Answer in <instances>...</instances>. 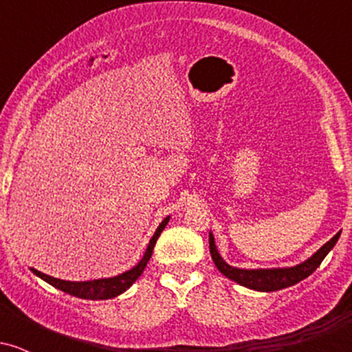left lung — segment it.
Masks as SVG:
<instances>
[{
    "instance_id": "left-lung-1",
    "label": "left lung",
    "mask_w": 352,
    "mask_h": 352,
    "mask_svg": "<svg viewBox=\"0 0 352 352\" xmlns=\"http://www.w3.org/2000/svg\"><path fill=\"white\" fill-rule=\"evenodd\" d=\"M341 236V232H338L336 235L331 238L329 241H326L321 248L318 250L313 256L308 258L302 263L292 266V268H268V270H241L235 268V266L228 265L223 258L218 253L215 238L212 233L208 235L210 241V254H212V260L218 272L228 278V280L238 283V285L246 286V288L254 289V292H278V289L288 288V286L296 285L305 278H308L314 270L321 265V261L324 260L326 254H328L333 246L336 245V241Z\"/></svg>"
}]
</instances>
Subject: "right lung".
Instances as JSON below:
<instances>
[{
	"label": "right lung",
	"mask_w": 352,
	"mask_h": 352,
	"mask_svg": "<svg viewBox=\"0 0 352 352\" xmlns=\"http://www.w3.org/2000/svg\"><path fill=\"white\" fill-rule=\"evenodd\" d=\"M168 220H170V217L164 218L162 223H160L159 228L155 230V233H153L151 241H148V246L147 250H145L142 260H140L134 268L129 270V272H124L122 274H117V276H112V278H100V280H92V281H66V280L52 278L50 274H44L34 268H31V272H33L36 276L41 278V280L50 283L51 286L60 289V292L71 294V296L82 298V300H111V298L119 296V294H122L125 289L131 288L132 283L142 274L145 266H147L148 260H151L152 256L153 246L157 243V238L160 236L162 230L167 227Z\"/></svg>",
	"instance_id": "add662e5"
}]
</instances>
